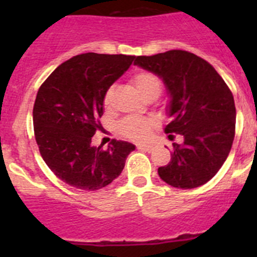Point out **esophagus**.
Masks as SVG:
<instances>
[{
  "label": "esophagus",
  "instance_id": "34e87169",
  "mask_svg": "<svg viewBox=\"0 0 257 257\" xmlns=\"http://www.w3.org/2000/svg\"><path fill=\"white\" fill-rule=\"evenodd\" d=\"M138 148H139V149H143V151L151 152V151H152V148H153V147H152V145H149V144H139V145H138Z\"/></svg>",
  "mask_w": 257,
  "mask_h": 257
}]
</instances>
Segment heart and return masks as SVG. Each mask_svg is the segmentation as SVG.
Instances as JSON below:
<instances>
[{"instance_id":"obj_1","label":"heart","mask_w":257,"mask_h":257,"mask_svg":"<svg viewBox=\"0 0 257 257\" xmlns=\"http://www.w3.org/2000/svg\"><path fill=\"white\" fill-rule=\"evenodd\" d=\"M133 85L138 94L142 97H147L149 95H156L158 96L161 91V81L158 77L154 76L153 73L149 72H140L133 78ZM113 95V87H110L106 91L105 96H104V104L105 106L109 105L110 99ZM154 127V122L148 118L143 117H128L121 122L119 124V131L122 135L131 140H140L148 139L149 135L152 134V130Z\"/></svg>"}]
</instances>
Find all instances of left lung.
<instances>
[{"label": "left lung", "instance_id": "left-lung-1", "mask_svg": "<svg viewBox=\"0 0 257 257\" xmlns=\"http://www.w3.org/2000/svg\"><path fill=\"white\" fill-rule=\"evenodd\" d=\"M134 64L162 79L172 118L165 133L184 139L174 143L171 161L158 169L160 178L179 189L201 187L221 169L234 140L233 94L215 68L192 52L171 50L138 56Z\"/></svg>", "mask_w": 257, "mask_h": 257}]
</instances>
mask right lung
I'll list each match as a JSON object with an SVG mask.
<instances>
[{
	"instance_id": "add662e5",
	"label": "right lung",
	"mask_w": 257,
	"mask_h": 257,
	"mask_svg": "<svg viewBox=\"0 0 257 257\" xmlns=\"http://www.w3.org/2000/svg\"><path fill=\"white\" fill-rule=\"evenodd\" d=\"M135 56L86 52L59 65L42 83L33 106L40 153L54 174L70 187L97 190L121 175L135 145L113 140L108 149L92 145L100 128L104 96Z\"/></svg>"
}]
</instances>
